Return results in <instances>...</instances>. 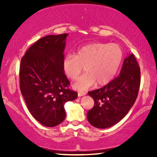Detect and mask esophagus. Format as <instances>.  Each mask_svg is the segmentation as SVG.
<instances>
[{"label": "esophagus", "mask_w": 157, "mask_h": 157, "mask_svg": "<svg viewBox=\"0 0 157 157\" xmlns=\"http://www.w3.org/2000/svg\"><path fill=\"white\" fill-rule=\"evenodd\" d=\"M86 92H78V96H79V97H81V96H84V95H86Z\"/></svg>", "instance_id": "1"}]
</instances>
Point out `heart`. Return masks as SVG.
I'll return each instance as SVG.
<instances>
[{
    "label": "heart",
    "mask_w": 157,
    "mask_h": 157,
    "mask_svg": "<svg viewBox=\"0 0 157 157\" xmlns=\"http://www.w3.org/2000/svg\"><path fill=\"white\" fill-rule=\"evenodd\" d=\"M123 59V51L117 44L95 43L81 47L75 54L63 58L62 68L68 78L75 80L85 67L86 74L74 83L75 89L85 91L96 84L106 85L114 78Z\"/></svg>",
    "instance_id": "b5f03b06"
}]
</instances>
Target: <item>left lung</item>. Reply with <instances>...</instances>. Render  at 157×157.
<instances>
[{
	"instance_id": "obj_1",
	"label": "left lung",
	"mask_w": 157,
	"mask_h": 157,
	"mask_svg": "<svg viewBox=\"0 0 157 157\" xmlns=\"http://www.w3.org/2000/svg\"><path fill=\"white\" fill-rule=\"evenodd\" d=\"M140 68L133 54L124 59L119 76L99 89L89 91L94 106L87 119L94 127L106 128L119 122L135 103L140 86Z\"/></svg>"
}]
</instances>
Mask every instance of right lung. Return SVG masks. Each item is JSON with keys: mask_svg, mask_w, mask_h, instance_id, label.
I'll use <instances>...</instances> for the list:
<instances>
[{"mask_svg": "<svg viewBox=\"0 0 157 157\" xmlns=\"http://www.w3.org/2000/svg\"><path fill=\"white\" fill-rule=\"evenodd\" d=\"M67 33L40 38L28 49L20 66V89L31 115L53 127L66 117L64 104L78 97L62 68Z\"/></svg>", "mask_w": 157, "mask_h": 157, "instance_id": "1", "label": "right lung"}]
</instances>
